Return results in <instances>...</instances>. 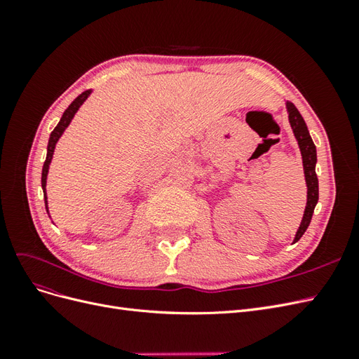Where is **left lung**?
Returning <instances> with one entry per match:
<instances>
[{
  "label": "left lung",
  "instance_id": "1",
  "mask_svg": "<svg viewBox=\"0 0 359 359\" xmlns=\"http://www.w3.org/2000/svg\"><path fill=\"white\" fill-rule=\"evenodd\" d=\"M286 111L289 115V124L292 127L293 136H295L299 151H301L304 178H306V186H307L306 210H304L302 220L299 223L295 238H293V243H297V241H299V238L304 235V232L307 231V227L311 222V215H313L314 208H316V203L319 201V181H318V175H316L318 156H316V145H314L313 139L310 136L307 124H306V121H304V118L301 116L295 104L286 100Z\"/></svg>",
  "mask_w": 359,
  "mask_h": 359
}]
</instances>
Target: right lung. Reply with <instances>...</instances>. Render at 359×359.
<instances>
[{
  "label": "right lung",
  "instance_id": "right-lung-1",
  "mask_svg": "<svg viewBox=\"0 0 359 359\" xmlns=\"http://www.w3.org/2000/svg\"><path fill=\"white\" fill-rule=\"evenodd\" d=\"M93 94V90H86L85 93H82L81 95L76 97V99L72 102V104L64 111L60 123L57 124V127L53 128V132L49 136V142H48V154H46V160L43 163V169H41V189H43V196H45V205H46V211L49 214V206H48V193H46V182H48V173H49V168L50 163L53 158V153H55V147L58 144L60 137L66 132V128L70 126L72 119L74 118L76 112L79 111V107L85 103V100ZM50 217V215H49Z\"/></svg>",
  "mask_w": 359,
  "mask_h": 359
}]
</instances>
